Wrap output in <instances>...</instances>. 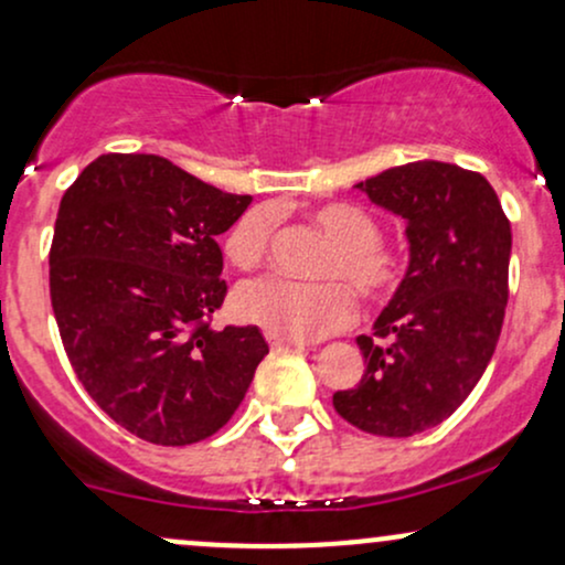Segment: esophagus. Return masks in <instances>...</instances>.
<instances>
[{
    "label": "esophagus",
    "mask_w": 565,
    "mask_h": 565,
    "mask_svg": "<svg viewBox=\"0 0 565 565\" xmlns=\"http://www.w3.org/2000/svg\"><path fill=\"white\" fill-rule=\"evenodd\" d=\"M266 335V341H269V347H307L303 344V341H296V339H288V335H280V333H275V331H266L264 333Z\"/></svg>",
    "instance_id": "1"
}]
</instances>
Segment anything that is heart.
Masks as SVG:
<instances>
[{
	"label": "heart",
	"mask_w": 565,
	"mask_h": 565,
	"mask_svg": "<svg viewBox=\"0 0 565 565\" xmlns=\"http://www.w3.org/2000/svg\"><path fill=\"white\" fill-rule=\"evenodd\" d=\"M315 224L333 239L322 277H339L354 285L365 299H382L401 282L403 264L395 250L384 248L376 218L350 202H331L312 213ZM275 215L256 207L234 221L226 234V258L239 269H256L269 253ZM294 282L285 277H262L239 285L234 312L239 320L296 341H312L339 331L354 320V299L344 282Z\"/></svg>",
	"instance_id": "heart-1"
}]
</instances>
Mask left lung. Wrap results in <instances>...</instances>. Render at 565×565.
<instances>
[{"label": "left lung", "instance_id": "8db88e82", "mask_svg": "<svg viewBox=\"0 0 565 565\" xmlns=\"http://www.w3.org/2000/svg\"><path fill=\"white\" fill-rule=\"evenodd\" d=\"M373 205L401 215L408 269L395 296L358 335L365 373L335 392L333 408L358 429L411 437L467 401L491 363L507 307L512 232L480 173L448 162H408L360 181Z\"/></svg>", "mask_w": 565, "mask_h": 565}]
</instances>
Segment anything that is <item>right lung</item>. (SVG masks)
<instances>
[{
	"label": "right lung",
	"mask_w": 565,
	"mask_h": 565,
	"mask_svg": "<svg viewBox=\"0 0 565 565\" xmlns=\"http://www.w3.org/2000/svg\"><path fill=\"white\" fill-rule=\"evenodd\" d=\"M250 198L157 154H100L63 194L50 301L74 373L119 427L157 446L218 433L269 352L256 326L213 331L224 234Z\"/></svg>",
	"instance_id": "1"
}]
</instances>
